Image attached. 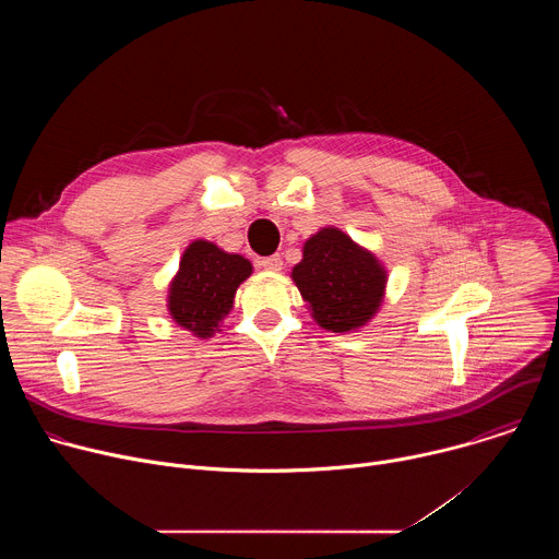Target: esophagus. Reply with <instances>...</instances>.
<instances>
[{
    "label": "esophagus",
    "mask_w": 559,
    "mask_h": 559,
    "mask_svg": "<svg viewBox=\"0 0 559 559\" xmlns=\"http://www.w3.org/2000/svg\"><path fill=\"white\" fill-rule=\"evenodd\" d=\"M261 267L267 272H281L283 270V259L281 257H267L261 261Z\"/></svg>",
    "instance_id": "34e87169"
}]
</instances>
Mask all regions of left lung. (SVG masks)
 Returning <instances> with one entry per match:
<instances>
[{"label":"left lung","instance_id":"obj_1","mask_svg":"<svg viewBox=\"0 0 559 559\" xmlns=\"http://www.w3.org/2000/svg\"><path fill=\"white\" fill-rule=\"evenodd\" d=\"M386 278L380 259L334 225L311 234L300 263L292 267V281L318 328L336 334L371 321L384 300Z\"/></svg>","mask_w":559,"mask_h":559}]
</instances>
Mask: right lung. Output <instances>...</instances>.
I'll use <instances>...</instances> for the list:
<instances>
[{
    "mask_svg": "<svg viewBox=\"0 0 559 559\" xmlns=\"http://www.w3.org/2000/svg\"><path fill=\"white\" fill-rule=\"evenodd\" d=\"M252 272L254 267L246 257L197 238L181 254L179 270L168 285L166 307L170 318L192 336L212 338L234 307L238 285Z\"/></svg>",
    "mask_w": 559,
    "mask_h": 559,
    "instance_id": "right-lung-1",
    "label": "right lung"
}]
</instances>
